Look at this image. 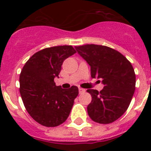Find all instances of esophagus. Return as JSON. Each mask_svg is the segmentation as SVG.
Segmentation results:
<instances>
[{
	"label": "esophagus",
	"instance_id": "esophagus-1",
	"mask_svg": "<svg viewBox=\"0 0 151 151\" xmlns=\"http://www.w3.org/2000/svg\"><path fill=\"white\" fill-rule=\"evenodd\" d=\"M78 91H79L80 94H82V93H84V92L85 91V89L82 88H78Z\"/></svg>",
	"mask_w": 151,
	"mask_h": 151
}]
</instances>
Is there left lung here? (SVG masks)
I'll list each match as a JSON object with an SVG mask.
<instances>
[{
	"instance_id": "1",
	"label": "left lung",
	"mask_w": 151,
	"mask_h": 151,
	"mask_svg": "<svg viewBox=\"0 0 151 151\" xmlns=\"http://www.w3.org/2000/svg\"><path fill=\"white\" fill-rule=\"evenodd\" d=\"M91 66V76L102 79L101 91L88 89L92 97L87 107L92 120L109 124L127 110L135 90V74L131 63L117 50L97 45L76 46Z\"/></svg>"
}]
</instances>
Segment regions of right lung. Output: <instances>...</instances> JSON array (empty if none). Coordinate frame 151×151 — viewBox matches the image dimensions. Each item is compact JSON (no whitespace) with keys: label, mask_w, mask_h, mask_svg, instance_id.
Masks as SVG:
<instances>
[{"label":"right lung","mask_w":151,"mask_h":151,"mask_svg":"<svg viewBox=\"0 0 151 151\" xmlns=\"http://www.w3.org/2000/svg\"><path fill=\"white\" fill-rule=\"evenodd\" d=\"M76 51L71 45L47 47L37 52L26 63L19 76V92L24 106L34 120L46 127L63 123L78 94V88L57 86L61 66Z\"/></svg>","instance_id":"1"}]
</instances>
